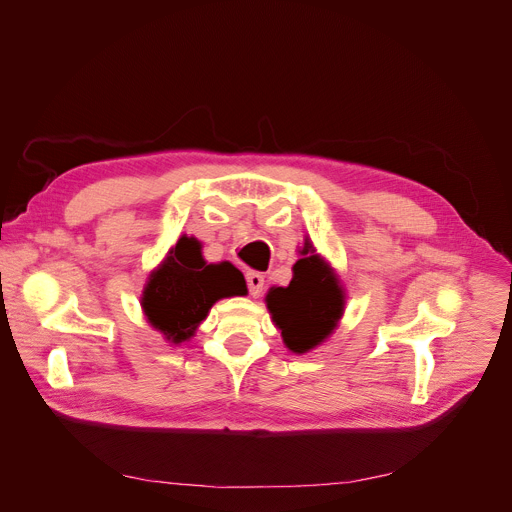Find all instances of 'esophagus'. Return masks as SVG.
<instances>
[{"instance_id": "34e87169", "label": "esophagus", "mask_w": 512, "mask_h": 512, "mask_svg": "<svg viewBox=\"0 0 512 512\" xmlns=\"http://www.w3.org/2000/svg\"><path fill=\"white\" fill-rule=\"evenodd\" d=\"M247 286H249V292L251 297H259V294L263 292V286H265V280L259 272H249L247 274Z\"/></svg>"}]
</instances>
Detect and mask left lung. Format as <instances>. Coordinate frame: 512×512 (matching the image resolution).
<instances>
[{"mask_svg":"<svg viewBox=\"0 0 512 512\" xmlns=\"http://www.w3.org/2000/svg\"><path fill=\"white\" fill-rule=\"evenodd\" d=\"M299 253L303 259L292 265L290 284L267 290L265 305L288 351L305 355L338 328L346 292L334 267L315 251L309 238Z\"/></svg>","mask_w":512,"mask_h":512,"instance_id":"8db88e82","label":"left lung"}]
</instances>
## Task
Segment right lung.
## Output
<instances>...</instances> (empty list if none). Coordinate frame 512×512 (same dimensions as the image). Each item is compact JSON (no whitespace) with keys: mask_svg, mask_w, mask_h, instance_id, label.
<instances>
[{"mask_svg":"<svg viewBox=\"0 0 512 512\" xmlns=\"http://www.w3.org/2000/svg\"><path fill=\"white\" fill-rule=\"evenodd\" d=\"M247 282L230 261L207 263L203 245L182 234L149 274L141 307L147 324L170 344L188 342L220 299L245 297Z\"/></svg>","mask_w":512,"mask_h":512,"instance_id":"add662e5","label":"right lung"}]
</instances>
